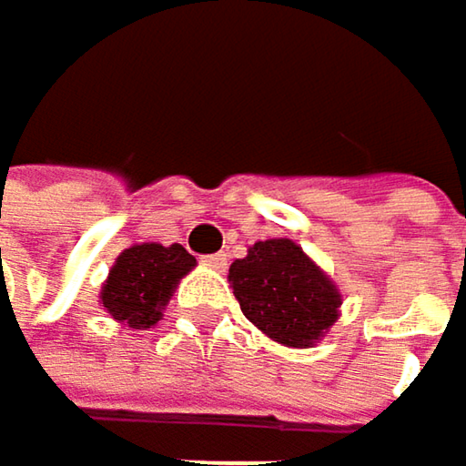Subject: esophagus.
<instances>
[{
	"mask_svg": "<svg viewBox=\"0 0 466 466\" xmlns=\"http://www.w3.org/2000/svg\"><path fill=\"white\" fill-rule=\"evenodd\" d=\"M202 264L210 267V269H216V272H224L227 269V256L224 253H213V256H205Z\"/></svg>",
	"mask_w": 466,
	"mask_h": 466,
	"instance_id": "34e87169",
	"label": "esophagus"
}]
</instances>
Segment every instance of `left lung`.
I'll return each instance as SVG.
<instances>
[{
	"label": "left lung",
	"mask_w": 466,
	"mask_h": 466,
	"mask_svg": "<svg viewBox=\"0 0 466 466\" xmlns=\"http://www.w3.org/2000/svg\"><path fill=\"white\" fill-rule=\"evenodd\" d=\"M229 283L242 316L286 348H313L339 319L337 283L289 237L253 242Z\"/></svg>",
	"instance_id": "8db88e82"
}]
</instances>
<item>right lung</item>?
I'll return each instance as SVG.
<instances>
[{
  "label": "right lung",
  "mask_w": 466,
  "mask_h": 466,
  "mask_svg": "<svg viewBox=\"0 0 466 466\" xmlns=\"http://www.w3.org/2000/svg\"><path fill=\"white\" fill-rule=\"evenodd\" d=\"M194 267L197 258L180 242H135L113 261L99 291V305L118 326L135 331L153 329L177 283Z\"/></svg>",
  "instance_id": "add662e5"
}]
</instances>
